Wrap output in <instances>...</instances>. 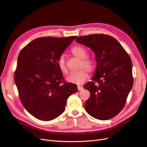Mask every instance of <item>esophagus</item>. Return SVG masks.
I'll return each instance as SVG.
<instances>
[{
    "mask_svg": "<svg viewBox=\"0 0 147 147\" xmlns=\"http://www.w3.org/2000/svg\"><path fill=\"white\" fill-rule=\"evenodd\" d=\"M78 90H79V91H80V90H82L83 89V88L82 86H78Z\"/></svg>",
    "mask_w": 147,
    "mask_h": 147,
    "instance_id": "obj_1",
    "label": "esophagus"
}]
</instances>
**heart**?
<instances>
[{
    "instance_id": "obj_1",
    "label": "heart",
    "mask_w": 147,
    "mask_h": 147,
    "mask_svg": "<svg viewBox=\"0 0 147 147\" xmlns=\"http://www.w3.org/2000/svg\"><path fill=\"white\" fill-rule=\"evenodd\" d=\"M71 52L73 55L79 59H81V64L80 68H83L80 70L71 73L67 78V80L69 82L74 83L78 84H83L85 82L88 78V71H93L95 67V63L94 59L86 57L88 55L87 50L80 46H76L73 47ZM57 63L60 70L64 74H67L68 72V69L66 66L65 57L64 55H61L57 61Z\"/></svg>"
}]
</instances>
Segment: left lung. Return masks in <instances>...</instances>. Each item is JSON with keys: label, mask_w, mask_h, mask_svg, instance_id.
<instances>
[{"label": "left lung", "mask_w": 147, "mask_h": 147, "mask_svg": "<svg viewBox=\"0 0 147 147\" xmlns=\"http://www.w3.org/2000/svg\"><path fill=\"white\" fill-rule=\"evenodd\" d=\"M76 42L93 51L97 63L92 82L84 86L90 94L84 104L85 110L96 119H112L125 107L132 88V61L121 44L109 35L80 36Z\"/></svg>", "instance_id": "8db88e82"}]
</instances>
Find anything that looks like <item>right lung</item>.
Here are the masks:
<instances>
[{
	"label": "right lung",
	"mask_w": 147,
	"mask_h": 147,
	"mask_svg": "<svg viewBox=\"0 0 147 147\" xmlns=\"http://www.w3.org/2000/svg\"><path fill=\"white\" fill-rule=\"evenodd\" d=\"M77 36L37 38L20 52L14 80L21 102L35 118L49 121L65 110L68 97L78 92L67 83L57 61Z\"/></svg>",
	"instance_id": "1"
}]
</instances>
